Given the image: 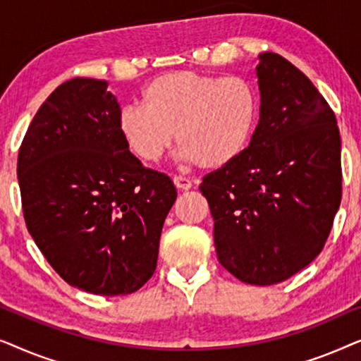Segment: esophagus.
Segmentation results:
<instances>
[{
	"label": "esophagus",
	"mask_w": 361,
	"mask_h": 361,
	"mask_svg": "<svg viewBox=\"0 0 361 361\" xmlns=\"http://www.w3.org/2000/svg\"><path fill=\"white\" fill-rule=\"evenodd\" d=\"M172 180H174V185H176L179 190H189V189H192V180L189 179V177L176 176Z\"/></svg>",
	"instance_id": "obj_1"
}]
</instances>
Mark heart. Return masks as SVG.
Instances as JSON below:
<instances>
[{
    "label": "heart",
    "mask_w": 361,
    "mask_h": 361,
    "mask_svg": "<svg viewBox=\"0 0 361 361\" xmlns=\"http://www.w3.org/2000/svg\"><path fill=\"white\" fill-rule=\"evenodd\" d=\"M141 105L125 106L118 118V130L133 154L157 162L176 135L185 161L220 169L248 146L259 100L245 78L176 71L147 83Z\"/></svg>",
    "instance_id": "heart-1"
}]
</instances>
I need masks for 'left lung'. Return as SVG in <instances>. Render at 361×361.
<instances>
[{"mask_svg": "<svg viewBox=\"0 0 361 361\" xmlns=\"http://www.w3.org/2000/svg\"><path fill=\"white\" fill-rule=\"evenodd\" d=\"M259 120L246 149L204 177L221 266L246 284L283 283L312 263L342 200L340 133L312 82L258 56Z\"/></svg>", "mask_w": 361, "mask_h": 361, "instance_id": "obj_1", "label": "left lung"}]
</instances>
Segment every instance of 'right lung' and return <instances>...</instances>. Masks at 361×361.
Here are the masks:
<instances>
[{
	"instance_id": "obj_1",
	"label": "right lung",
	"mask_w": 361,
	"mask_h": 361,
	"mask_svg": "<svg viewBox=\"0 0 361 361\" xmlns=\"http://www.w3.org/2000/svg\"><path fill=\"white\" fill-rule=\"evenodd\" d=\"M108 82L72 78L42 103L18 156L23 212L49 264L73 288L125 295L156 269L177 192L142 167L118 130Z\"/></svg>"
}]
</instances>
